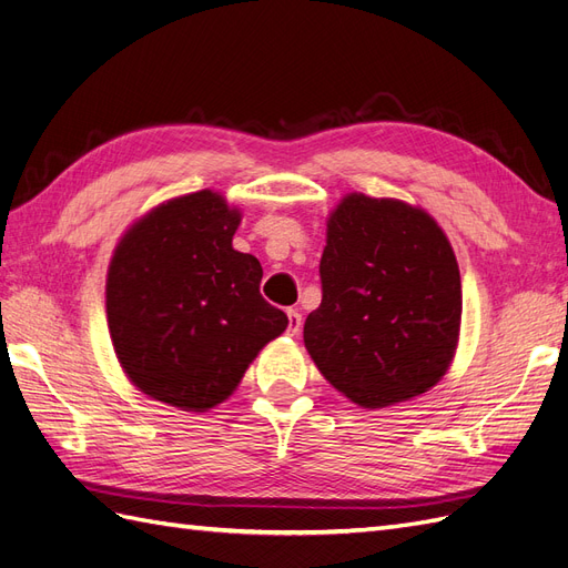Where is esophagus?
Instances as JSON below:
<instances>
[{
  "mask_svg": "<svg viewBox=\"0 0 568 568\" xmlns=\"http://www.w3.org/2000/svg\"><path fill=\"white\" fill-rule=\"evenodd\" d=\"M286 317H288V329H286V334H288V336H298V334H301V326H303L301 313L294 311V307H288Z\"/></svg>",
  "mask_w": 568,
  "mask_h": 568,
  "instance_id": "1",
  "label": "esophagus"
}]
</instances>
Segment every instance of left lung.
I'll return each instance as SVG.
<instances>
[{"mask_svg":"<svg viewBox=\"0 0 568 568\" xmlns=\"http://www.w3.org/2000/svg\"><path fill=\"white\" fill-rule=\"evenodd\" d=\"M322 303L305 348L338 393L379 409L434 388L462 324L455 251L438 222L398 199L346 194L326 217Z\"/></svg>","mask_w":568,"mask_h":568,"instance_id":"left-lung-1","label":"left lung"}]
</instances>
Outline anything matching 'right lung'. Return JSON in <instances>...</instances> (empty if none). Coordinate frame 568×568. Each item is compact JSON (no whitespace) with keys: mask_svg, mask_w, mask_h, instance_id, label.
<instances>
[{"mask_svg":"<svg viewBox=\"0 0 568 568\" xmlns=\"http://www.w3.org/2000/svg\"><path fill=\"white\" fill-rule=\"evenodd\" d=\"M242 211L213 189L163 201L120 236L106 320L128 379L153 400H227L288 317L261 296L257 257L232 246Z\"/></svg>","mask_w":568,"mask_h":568,"instance_id":"obj_1","label":"right lung"}]
</instances>
